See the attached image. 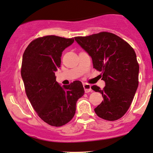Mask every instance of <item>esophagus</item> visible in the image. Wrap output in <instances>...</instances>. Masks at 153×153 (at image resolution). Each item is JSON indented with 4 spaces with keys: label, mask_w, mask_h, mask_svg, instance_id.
<instances>
[{
    "label": "esophagus",
    "mask_w": 153,
    "mask_h": 153,
    "mask_svg": "<svg viewBox=\"0 0 153 153\" xmlns=\"http://www.w3.org/2000/svg\"><path fill=\"white\" fill-rule=\"evenodd\" d=\"M83 87H84V89H85V91L86 93H87V92H92L91 85H90V84H84Z\"/></svg>",
    "instance_id": "obj_1"
}]
</instances>
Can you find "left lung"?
I'll use <instances>...</instances> for the list:
<instances>
[{
  "label": "left lung",
  "instance_id": "left-lung-1",
  "mask_svg": "<svg viewBox=\"0 0 153 153\" xmlns=\"http://www.w3.org/2000/svg\"><path fill=\"white\" fill-rule=\"evenodd\" d=\"M75 40L92 58L93 67L101 71L105 86L101 90L91 87L102 94L103 100L95 108L102 119L116 121L129 108L139 83V67L134 51L118 36L102 32Z\"/></svg>",
  "mask_w": 153,
  "mask_h": 153
}]
</instances>
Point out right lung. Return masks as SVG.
<instances>
[{"label": "right lung", "mask_w": 153, "mask_h": 153, "mask_svg": "<svg viewBox=\"0 0 153 153\" xmlns=\"http://www.w3.org/2000/svg\"><path fill=\"white\" fill-rule=\"evenodd\" d=\"M74 42V38L55 35L39 37L30 42L22 57L21 75L26 94L39 117L51 126L69 122L77 100L85 93L80 81L61 86L55 75L61 66L62 52Z\"/></svg>", "instance_id": "right-lung-1"}]
</instances>
